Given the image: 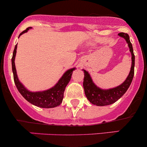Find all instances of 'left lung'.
Masks as SVG:
<instances>
[{
	"mask_svg": "<svg viewBox=\"0 0 147 147\" xmlns=\"http://www.w3.org/2000/svg\"><path fill=\"white\" fill-rule=\"evenodd\" d=\"M118 36L126 41L129 50L131 54V67L129 74L125 80L121 85L111 89H103L97 86L92 81V77L87 71L82 69L84 74L83 86L86 98L92 104L97 106H105L113 104L119 100L129 88L134 75V65H135V56L134 54L132 44L130 41L129 36L128 34L121 32Z\"/></svg>",
	"mask_w": 147,
	"mask_h": 147,
	"instance_id": "left-lung-1",
	"label": "left lung"
}]
</instances>
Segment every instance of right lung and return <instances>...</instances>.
Wrapping results in <instances>:
<instances>
[{"instance_id":"right-lung-1","label":"right lung","mask_w":147,"mask_h":147,"mask_svg":"<svg viewBox=\"0 0 147 147\" xmlns=\"http://www.w3.org/2000/svg\"><path fill=\"white\" fill-rule=\"evenodd\" d=\"M30 29H32V27L27 28L26 30L22 32L19 34V37L24 33L27 32L28 30H29ZM16 49H17V45H16V46H15L13 56L11 58L12 71H13L15 84H16V88L20 92L21 94L29 102L34 105L37 106V107H42V108H53V107L59 106L62 103L63 99V94L65 86L68 85V82L71 80L73 71L76 69V68L67 70L61 76V79L58 80L56 84L53 87L50 88L47 90L40 91V92H31V91L28 90L22 84V83L19 81V78H18L14 62L16 54Z\"/></svg>"}]
</instances>
